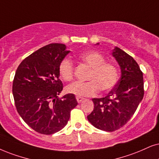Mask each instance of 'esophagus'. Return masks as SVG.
Segmentation results:
<instances>
[{"label":"esophagus","mask_w":159,"mask_h":159,"mask_svg":"<svg viewBox=\"0 0 159 159\" xmlns=\"http://www.w3.org/2000/svg\"><path fill=\"white\" fill-rule=\"evenodd\" d=\"M76 100H77V101H78V103H81L82 101H83V100H84V98H82V97H76Z\"/></svg>","instance_id":"1"}]
</instances>
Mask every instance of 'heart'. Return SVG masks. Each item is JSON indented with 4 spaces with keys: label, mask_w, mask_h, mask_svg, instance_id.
<instances>
[{
    "label": "heart",
    "mask_w": 159,
    "mask_h": 159,
    "mask_svg": "<svg viewBox=\"0 0 159 159\" xmlns=\"http://www.w3.org/2000/svg\"><path fill=\"white\" fill-rule=\"evenodd\" d=\"M79 58L90 68L87 82H74L67 86L68 93L78 97L93 96L99 89L108 92L113 89L119 79V72L113 64L106 62L105 57L97 51H86ZM59 75L66 81L73 78L74 67L72 61L67 58L62 59L59 66Z\"/></svg>",
    "instance_id": "heart-1"
}]
</instances>
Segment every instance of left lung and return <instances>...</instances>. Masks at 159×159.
<instances>
[{"label":"left lung","mask_w":159,"mask_h":159,"mask_svg":"<svg viewBox=\"0 0 159 159\" xmlns=\"http://www.w3.org/2000/svg\"><path fill=\"white\" fill-rule=\"evenodd\" d=\"M112 56L119 64L121 77L106 97L92 99L94 110L87 116L94 127L110 132L129 121L144 96L143 73L134 58L117 47Z\"/></svg>","instance_id":"left-lung-1"}]
</instances>
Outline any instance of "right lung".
<instances>
[{
    "label": "right lung",
    "instance_id": "obj_1",
    "mask_svg": "<svg viewBox=\"0 0 159 159\" xmlns=\"http://www.w3.org/2000/svg\"><path fill=\"white\" fill-rule=\"evenodd\" d=\"M69 53L64 44H49L26 57L16 70L12 85L16 108L39 134L50 135L61 130L78 105L75 94L58 97L63 89L59 66Z\"/></svg>",
    "mask_w": 159,
    "mask_h": 159
}]
</instances>
